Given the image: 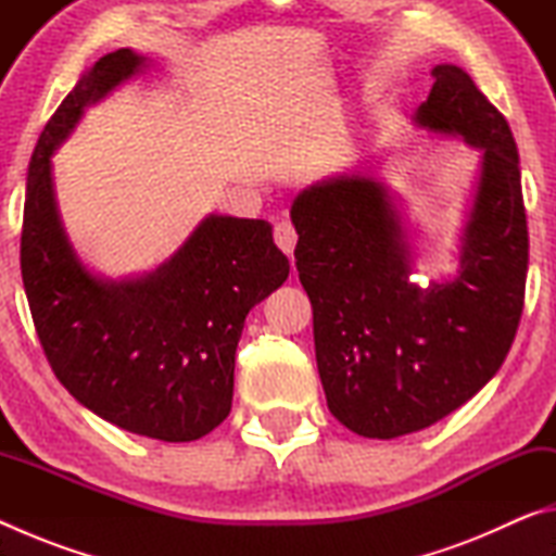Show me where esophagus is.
<instances>
[{
	"mask_svg": "<svg viewBox=\"0 0 556 556\" xmlns=\"http://www.w3.org/2000/svg\"><path fill=\"white\" fill-rule=\"evenodd\" d=\"M296 228L294 225H291L289 220H279L277 225H275V242H277V248L285 252V255H294V248H296ZM294 260V257H291Z\"/></svg>",
	"mask_w": 556,
	"mask_h": 556,
	"instance_id": "obj_1",
	"label": "esophagus"
}]
</instances>
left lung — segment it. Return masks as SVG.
I'll return each mask as SVG.
<instances>
[{"instance_id": "8db88e82", "label": "left lung", "mask_w": 556, "mask_h": 556, "mask_svg": "<svg viewBox=\"0 0 556 556\" xmlns=\"http://www.w3.org/2000/svg\"><path fill=\"white\" fill-rule=\"evenodd\" d=\"M431 75L414 122L481 149L454 279L412 285L402 215L378 178H326L291 203L328 409L368 439L427 429L473 397L501 370L525 304L530 240L513 131L464 68L441 63Z\"/></svg>"}]
</instances>
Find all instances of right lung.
Returning <instances> with one entry per match:
<instances>
[{"label":"right lung","mask_w":556,"mask_h":556,"mask_svg":"<svg viewBox=\"0 0 556 556\" xmlns=\"http://www.w3.org/2000/svg\"><path fill=\"white\" fill-rule=\"evenodd\" d=\"M147 65L119 49L92 65L43 127L26 176L22 279L51 370L83 407L131 434L193 441L232 407L244 316L289 277L267 220L208 215L152 275H90L63 230L51 156L83 117Z\"/></svg>","instance_id":"right-lung-1"}]
</instances>
